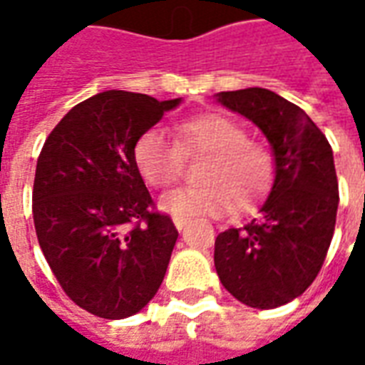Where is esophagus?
Listing matches in <instances>:
<instances>
[{
  "label": "esophagus",
  "mask_w": 365,
  "mask_h": 365,
  "mask_svg": "<svg viewBox=\"0 0 365 365\" xmlns=\"http://www.w3.org/2000/svg\"><path fill=\"white\" fill-rule=\"evenodd\" d=\"M174 225H175V229L182 230L183 227L187 225V219H183V217H174Z\"/></svg>",
  "instance_id": "34e87169"
}]
</instances>
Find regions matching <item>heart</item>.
Segmentation results:
<instances>
[{
    "label": "heart",
    "mask_w": 365,
    "mask_h": 365,
    "mask_svg": "<svg viewBox=\"0 0 365 365\" xmlns=\"http://www.w3.org/2000/svg\"><path fill=\"white\" fill-rule=\"evenodd\" d=\"M185 158H203L199 187H183L162 199L174 217H222L248 213L272 190L275 158L268 144L248 138L240 123L221 113H201L175 125V140L148 128L135 144V164L152 187H168L182 175Z\"/></svg>",
    "instance_id": "heart-1"
}]
</instances>
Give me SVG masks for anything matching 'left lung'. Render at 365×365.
<instances>
[{"mask_svg": "<svg viewBox=\"0 0 365 365\" xmlns=\"http://www.w3.org/2000/svg\"><path fill=\"white\" fill-rule=\"evenodd\" d=\"M219 101L268 136L275 182L256 219L217 237L215 268L240 303L275 309L314 282L329 252L338 209L332 148L301 107L274 91H221Z\"/></svg>", "mask_w": 365, "mask_h": 365, "instance_id": "8db88e82", "label": "left lung"}]
</instances>
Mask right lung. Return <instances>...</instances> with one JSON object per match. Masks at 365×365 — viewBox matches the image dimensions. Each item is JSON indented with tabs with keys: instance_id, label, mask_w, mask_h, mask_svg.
I'll list each match as a JSON object with an SVG mask.
<instances>
[{
	"instance_id": "add662e5",
	"label": "right lung",
	"mask_w": 365,
	"mask_h": 365,
	"mask_svg": "<svg viewBox=\"0 0 365 365\" xmlns=\"http://www.w3.org/2000/svg\"><path fill=\"white\" fill-rule=\"evenodd\" d=\"M180 99L109 90L72 107L52 128L33 185L36 238L60 287L101 319H125L150 301L178 240L154 209L135 144Z\"/></svg>"
}]
</instances>
